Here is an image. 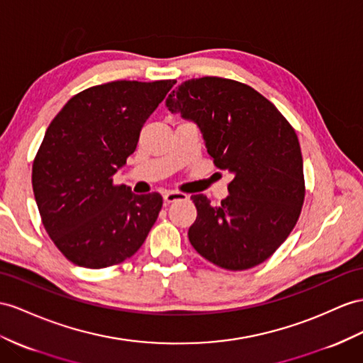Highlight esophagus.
Instances as JSON below:
<instances>
[{"label":"esophagus","mask_w":363,"mask_h":363,"mask_svg":"<svg viewBox=\"0 0 363 363\" xmlns=\"http://www.w3.org/2000/svg\"><path fill=\"white\" fill-rule=\"evenodd\" d=\"M187 198V194H184V193H181V191H165L164 193V201H165V203H172V202H174V201H178V199H185Z\"/></svg>","instance_id":"obj_1"}]
</instances>
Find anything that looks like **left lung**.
I'll use <instances>...</instances> for the list:
<instances>
[{
	"label": "left lung",
	"mask_w": 363,
	"mask_h": 363,
	"mask_svg": "<svg viewBox=\"0 0 363 363\" xmlns=\"http://www.w3.org/2000/svg\"><path fill=\"white\" fill-rule=\"evenodd\" d=\"M165 102L172 113L199 125L218 169L235 174L219 206L191 194L198 218L189 230L190 244L225 270L262 264L291 233L303 206V162L294 128L261 93L228 78L189 79Z\"/></svg>",
	"instance_id": "8db88e82"
}]
</instances>
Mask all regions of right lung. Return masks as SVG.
<instances>
[{
    "label": "right lung",
    "mask_w": 363,
    "mask_h": 363,
    "mask_svg": "<svg viewBox=\"0 0 363 363\" xmlns=\"http://www.w3.org/2000/svg\"><path fill=\"white\" fill-rule=\"evenodd\" d=\"M174 79L113 81L70 98L32 165L43 225L70 262L106 268L132 257L162 208L160 193L135 194L113 176Z\"/></svg>",
    "instance_id": "obj_1"
}]
</instances>
